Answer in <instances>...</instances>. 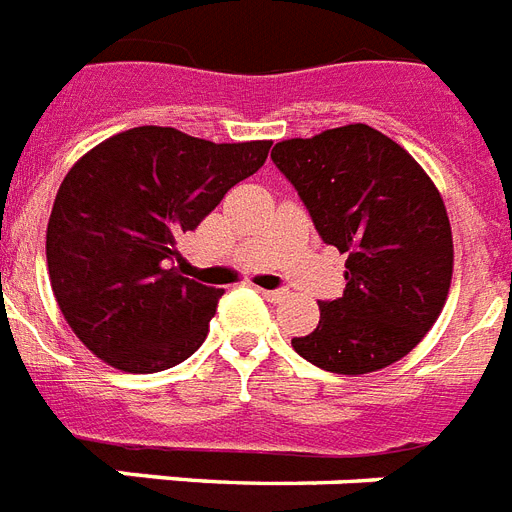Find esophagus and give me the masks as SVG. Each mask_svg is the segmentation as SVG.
Wrapping results in <instances>:
<instances>
[{
  "label": "esophagus",
  "instance_id": "34e87169",
  "mask_svg": "<svg viewBox=\"0 0 512 512\" xmlns=\"http://www.w3.org/2000/svg\"><path fill=\"white\" fill-rule=\"evenodd\" d=\"M261 296L267 298L269 304H280L282 298H285V290H261Z\"/></svg>",
  "mask_w": 512,
  "mask_h": 512
}]
</instances>
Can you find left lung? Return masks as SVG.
Here are the masks:
<instances>
[{
  "label": "left lung",
  "instance_id": "1",
  "mask_svg": "<svg viewBox=\"0 0 512 512\" xmlns=\"http://www.w3.org/2000/svg\"><path fill=\"white\" fill-rule=\"evenodd\" d=\"M272 161L327 245L346 253V290L320 304L296 354L338 375L407 357L447 304L455 245L447 206L425 169L378 129L349 124L282 140Z\"/></svg>",
  "mask_w": 512,
  "mask_h": 512
}]
</instances>
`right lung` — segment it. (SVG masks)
Segmentation results:
<instances>
[{
    "label": "right lung",
    "instance_id": "1",
    "mask_svg": "<svg viewBox=\"0 0 512 512\" xmlns=\"http://www.w3.org/2000/svg\"><path fill=\"white\" fill-rule=\"evenodd\" d=\"M269 147L137 126L73 163L49 214L47 269L65 322L94 357L161 372L200 349L224 290L169 261L179 237L264 166Z\"/></svg>",
    "mask_w": 512,
    "mask_h": 512
}]
</instances>
